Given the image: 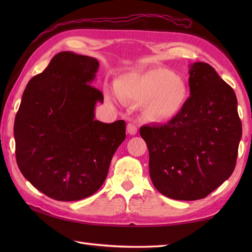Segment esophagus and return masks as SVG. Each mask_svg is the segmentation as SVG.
<instances>
[{
  "label": "esophagus",
  "mask_w": 252,
  "mask_h": 252,
  "mask_svg": "<svg viewBox=\"0 0 252 252\" xmlns=\"http://www.w3.org/2000/svg\"><path fill=\"white\" fill-rule=\"evenodd\" d=\"M126 131L129 134L135 135L137 133V126L134 125V123H129V125L126 126Z\"/></svg>",
  "instance_id": "1"
}]
</instances>
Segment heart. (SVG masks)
<instances>
[{"mask_svg":"<svg viewBox=\"0 0 252 252\" xmlns=\"http://www.w3.org/2000/svg\"><path fill=\"white\" fill-rule=\"evenodd\" d=\"M120 100L144 103L147 115L156 121L172 119L187 99V85L179 74L163 68L127 73L116 83Z\"/></svg>","mask_w":252,"mask_h":252,"instance_id":"b5f03b06","label":"heart"}]
</instances>
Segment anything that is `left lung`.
<instances>
[{"instance_id": "1", "label": "left lung", "mask_w": 252, "mask_h": 252, "mask_svg": "<svg viewBox=\"0 0 252 252\" xmlns=\"http://www.w3.org/2000/svg\"><path fill=\"white\" fill-rule=\"evenodd\" d=\"M190 96L162 126H144L149 175L162 195L175 200L207 197L232 175L242 138L234 90L207 63L189 69Z\"/></svg>"}]
</instances>
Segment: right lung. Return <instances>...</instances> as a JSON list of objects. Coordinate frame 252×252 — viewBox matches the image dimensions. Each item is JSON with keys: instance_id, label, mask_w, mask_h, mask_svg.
Wrapping results in <instances>:
<instances>
[{"instance_id": "right-lung-1", "label": "right lung", "mask_w": 252, "mask_h": 252, "mask_svg": "<svg viewBox=\"0 0 252 252\" xmlns=\"http://www.w3.org/2000/svg\"><path fill=\"white\" fill-rule=\"evenodd\" d=\"M93 57L61 52L27 84L14 123L16 160L36 189L61 201L80 200L103 185L126 138V122L94 119L104 96L92 81Z\"/></svg>"}]
</instances>
